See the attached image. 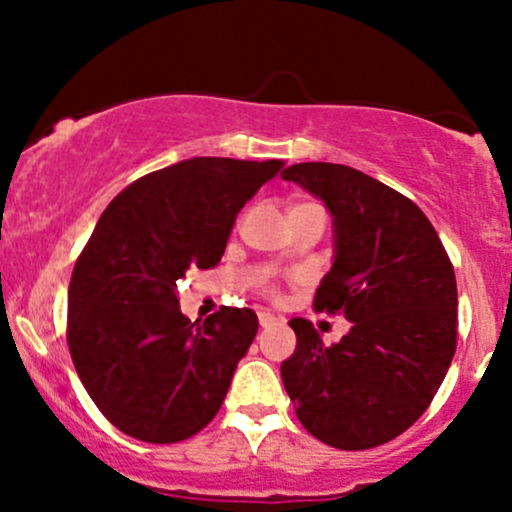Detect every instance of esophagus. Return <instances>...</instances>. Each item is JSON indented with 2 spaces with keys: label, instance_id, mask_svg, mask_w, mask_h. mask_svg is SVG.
Here are the masks:
<instances>
[{
  "label": "esophagus",
  "instance_id": "1",
  "mask_svg": "<svg viewBox=\"0 0 512 512\" xmlns=\"http://www.w3.org/2000/svg\"><path fill=\"white\" fill-rule=\"evenodd\" d=\"M257 320H260V327H264V330H267V327L279 325V317H274L272 313H260L257 315Z\"/></svg>",
  "mask_w": 512,
  "mask_h": 512
}]
</instances>
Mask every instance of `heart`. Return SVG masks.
Wrapping results in <instances>:
<instances>
[{
	"label": "heart",
	"mask_w": 512,
	"mask_h": 512,
	"mask_svg": "<svg viewBox=\"0 0 512 512\" xmlns=\"http://www.w3.org/2000/svg\"><path fill=\"white\" fill-rule=\"evenodd\" d=\"M301 207H303V204H301Z\"/></svg>",
	"instance_id": "obj_1"
}]
</instances>
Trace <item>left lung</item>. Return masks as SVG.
I'll return each instance as SVG.
<instances>
[{
    "label": "left lung",
    "mask_w": 512,
    "mask_h": 512,
    "mask_svg": "<svg viewBox=\"0 0 512 512\" xmlns=\"http://www.w3.org/2000/svg\"><path fill=\"white\" fill-rule=\"evenodd\" d=\"M325 202L334 262L315 310L342 313L351 330L322 344L293 317L296 351L281 380L298 421L339 450L397 438L428 409L457 344V284L436 228L411 199L339 163H296L281 173Z\"/></svg>",
    "instance_id": "8db88e82"
}]
</instances>
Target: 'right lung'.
Segmentation results:
<instances>
[{"mask_svg": "<svg viewBox=\"0 0 512 512\" xmlns=\"http://www.w3.org/2000/svg\"><path fill=\"white\" fill-rule=\"evenodd\" d=\"M281 161L199 156L125 187L74 264L67 342L105 419L146 443H178L221 409L257 334L250 308L180 313L178 281L221 262L238 211Z\"/></svg>", "mask_w": 512, "mask_h": 512, "instance_id": "obj_1", "label": "right lung"}]
</instances>
